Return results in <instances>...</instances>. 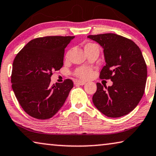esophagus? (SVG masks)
<instances>
[{"mask_svg":"<svg viewBox=\"0 0 156 156\" xmlns=\"http://www.w3.org/2000/svg\"><path fill=\"white\" fill-rule=\"evenodd\" d=\"M76 85H83L85 84V82L84 81H80V80H76L75 82Z\"/></svg>","mask_w":156,"mask_h":156,"instance_id":"esophagus-1","label":"esophagus"}]
</instances>
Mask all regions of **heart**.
Segmentation results:
<instances>
[{
  "mask_svg": "<svg viewBox=\"0 0 156 156\" xmlns=\"http://www.w3.org/2000/svg\"><path fill=\"white\" fill-rule=\"evenodd\" d=\"M93 47H98V46L95 44H92V43L87 44H85V46L84 47V49L85 51V50L88 49L90 48ZM69 54L70 52L69 51L66 54V57H69ZM74 74H75L76 77L81 79V80H86V79H88L89 78H90V76H92V71L90 69H89V68L80 67L76 70Z\"/></svg>",
  "mask_w": 156,
  "mask_h": 156,
  "instance_id": "heart-1",
  "label": "heart"
}]
</instances>
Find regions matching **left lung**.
I'll use <instances>...</instances> for the list:
<instances>
[{"label":"left lung","mask_w":156,"mask_h":156,"mask_svg":"<svg viewBox=\"0 0 156 156\" xmlns=\"http://www.w3.org/2000/svg\"><path fill=\"white\" fill-rule=\"evenodd\" d=\"M102 47L106 65L101 70V79H111L112 86L97 83L93 102L108 117L126 115L143 97L147 79V66L139 47L130 39L107 33L89 35Z\"/></svg>","instance_id":"left-lung-1"}]
</instances>
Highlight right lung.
Wrapping results in <instances>:
<instances>
[{
	"label": "right lung",
	"instance_id": "1",
	"mask_svg": "<svg viewBox=\"0 0 156 156\" xmlns=\"http://www.w3.org/2000/svg\"><path fill=\"white\" fill-rule=\"evenodd\" d=\"M74 36L39 37L29 41L15 56L12 88L24 111L38 119H47L61 108L73 81L66 79L50 86L52 71L63 65L64 49Z\"/></svg>",
	"mask_w": 156,
	"mask_h": 156
}]
</instances>
